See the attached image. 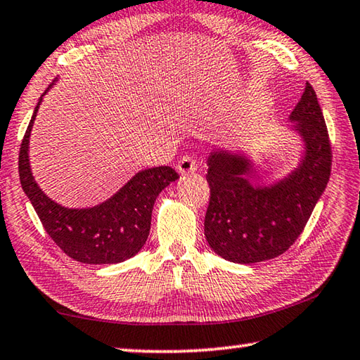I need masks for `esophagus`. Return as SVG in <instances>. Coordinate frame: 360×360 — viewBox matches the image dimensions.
Here are the masks:
<instances>
[{
  "instance_id": "esophagus-1",
  "label": "esophagus",
  "mask_w": 360,
  "mask_h": 360,
  "mask_svg": "<svg viewBox=\"0 0 360 360\" xmlns=\"http://www.w3.org/2000/svg\"><path fill=\"white\" fill-rule=\"evenodd\" d=\"M197 168H198L197 160H193V158L188 157V155L182 157L181 160L178 162V165H176V169H178L179 174L193 173V172H197Z\"/></svg>"
}]
</instances>
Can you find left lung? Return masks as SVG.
I'll return each instance as SVG.
<instances>
[{
  "instance_id": "obj_1",
  "label": "left lung",
  "mask_w": 360,
  "mask_h": 360,
  "mask_svg": "<svg viewBox=\"0 0 360 360\" xmlns=\"http://www.w3.org/2000/svg\"><path fill=\"white\" fill-rule=\"evenodd\" d=\"M304 143L300 165L270 187L249 182L251 160L243 154L212 150L206 181L211 197L205 236L212 251L236 264L275 259L294 245L324 193L332 169V146L311 84L290 114Z\"/></svg>"
}]
</instances>
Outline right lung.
Here are the masks:
<instances>
[{"mask_svg": "<svg viewBox=\"0 0 360 360\" xmlns=\"http://www.w3.org/2000/svg\"><path fill=\"white\" fill-rule=\"evenodd\" d=\"M46 92L34 108L20 144L19 176L23 192L32 202L47 235L71 259L101 265L119 264L133 257L149 236L157 195L178 179L179 174L172 167L143 169L111 198L87 210H70L52 202L36 184L28 162L30 133Z\"/></svg>", "mask_w": 360, "mask_h": 360, "instance_id": "obj_1", "label": "right lung"}]
</instances>
